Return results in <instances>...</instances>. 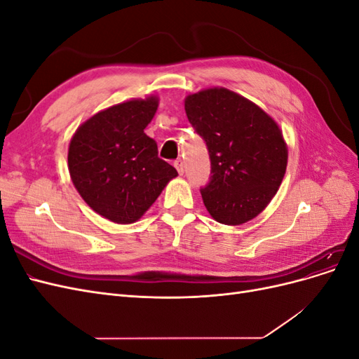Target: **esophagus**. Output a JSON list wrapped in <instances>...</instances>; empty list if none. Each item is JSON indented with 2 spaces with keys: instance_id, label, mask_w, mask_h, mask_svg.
<instances>
[{
  "instance_id": "obj_1",
  "label": "esophagus",
  "mask_w": 359,
  "mask_h": 359,
  "mask_svg": "<svg viewBox=\"0 0 359 359\" xmlns=\"http://www.w3.org/2000/svg\"><path fill=\"white\" fill-rule=\"evenodd\" d=\"M173 166L177 168L180 175H182V173H184V161L181 158H178V160H175V163H173Z\"/></svg>"
}]
</instances>
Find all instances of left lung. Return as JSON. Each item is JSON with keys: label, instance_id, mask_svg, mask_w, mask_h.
I'll use <instances>...</instances> for the list:
<instances>
[{"label": "left lung", "instance_id": "left-lung-1", "mask_svg": "<svg viewBox=\"0 0 359 359\" xmlns=\"http://www.w3.org/2000/svg\"><path fill=\"white\" fill-rule=\"evenodd\" d=\"M184 107L211 158V181L201 190L215 222L238 226L262 212L287 166L278 124L257 104L223 86L189 94Z\"/></svg>", "mask_w": 359, "mask_h": 359}]
</instances>
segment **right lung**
Returning <instances> with one entry per match:
<instances>
[{
  "label": "right lung",
  "mask_w": 359,
  "mask_h": 359,
  "mask_svg": "<svg viewBox=\"0 0 359 359\" xmlns=\"http://www.w3.org/2000/svg\"><path fill=\"white\" fill-rule=\"evenodd\" d=\"M157 107L156 95L114 104L86 119L70 140L74 189L93 211L114 223L137 222L178 175L144 133Z\"/></svg>",
  "instance_id": "1"
}]
</instances>
